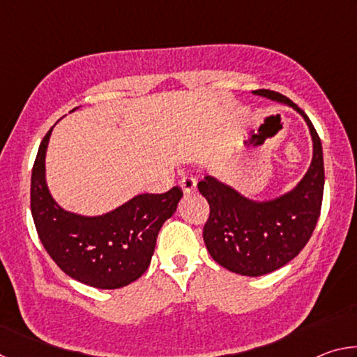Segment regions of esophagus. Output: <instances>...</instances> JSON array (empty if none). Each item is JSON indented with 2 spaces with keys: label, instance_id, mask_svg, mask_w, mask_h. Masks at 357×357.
Wrapping results in <instances>:
<instances>
[{
  "label": "esophagus",
  "instance_id": "obj_1",
  "mask_svg": "<svg viewBox=\"0 0 357 357\" xmlns=\"http://www.w3.org/2000/svg\"><path fill=\"white\" fill-rule=\"evenodd\" d=\"M179 185H181V189L184 190V193H190L195 190L197 179L193 176H183L179 179Z\"/></svg>",
  "mask_w": 357,
  "mask_h": 357
}]
</instances>
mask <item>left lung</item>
Returning a JSON list of instances; mask_svg holds the SVG:
<instances>
[{
  "instance_id": "8db88e82",
  "label": "left lung",
  "mask_w": 357,
  "mask_h": 357,
  "mask_svg": "<svg viewBox=\"0 0 357 357\" xmlns=\"http://www.w3.org/2000/svg\"><path fill=\"white\" fill-rule=\"evenodd\" d=\"M253 94L293 107L309 124L313 140L309 172L294 190L275 200H247L211 176L198 183V190L209 203L203 239L211 257L231 273L257 277L285 266L309 243L321 213L324 164L321 140L294 102L271 89H257Z\"/></svg>"
}]
</instances>
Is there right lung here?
Returning a JSON list of instances; mask_svg holds the SVG:
<instances>
[{"instance_id": "right-lung-1", "label": "right lung", "mask_w": 357, "mask_h": 357, "mask_svg": "<svg viewBox=\"0 0 357 357\" xmlns=\"http://www.w3.org/2000/svg\"><path fill=\"white\" fill-rule=\"evenodd\" d=\"M52 129L40 142L31 173V214L40 243L59 269L84 285L100 289L129 285L148 269L159 229L174 214L183 190L174 185L165 193H143L100 217L68 213L45 184Z\"/></svg>"}]
</instances>
